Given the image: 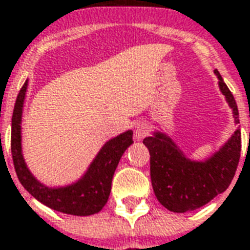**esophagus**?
Instances as JSON below:
<instances>
[{
	"instance_id": "esophagus-1",
	"label": "esophagus",
	"mask_w": 250,
	"mask_h": 250,
	"mask_svg": "<svg viewBox=\"0 0 250 250\" xmlns=\"http://www.w3.org/2000/svg\"><path fill=\"white\" fill-rule=\"evenodd\" d=\"M149 134V130H147V126L144 123H137L134 125V138L137 141H141L144 138L146 137Z\"/></svg>"
}]
</instances>
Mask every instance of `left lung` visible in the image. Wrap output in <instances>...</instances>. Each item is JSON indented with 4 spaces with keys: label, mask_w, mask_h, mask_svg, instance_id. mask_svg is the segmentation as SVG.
I'll list each match as a JSON object with an SVG mask.
<instances>
[{
    "label": "left lung",
    "mask_w": 250,
    "mask_h": 250,
    "mask_svg": "<svg viewBox=\"0 0 250 250\" xmlns=\"http://www.w3.org/2000/svg\"><path fill=\"white\" fill-rule=\"evenodd\" d=\"M220 90L232 107L234 123L238 124V109L233 94L217 70ZM150 153V178L156 197L167 210L185 213L204 207L217 194L225 192L237 170L241 153V130L205 161L188 158L172 138L154 132L143 141Z\"/></svg>",
    "instance_id": "8db88e82"
}]
</instances>
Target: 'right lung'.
I'll list each match as a JSON object with an SVG mask.
<instances>
[{"label":"right lung","instance_id":"obj_1","mask_svg":"<svg viewBox=\"0 0 250 250\" xmlns=\"http://www.w3.org/2000/svg\"><path fill=\"white\" fill-rule=\"evenodd\" d=\"M28 80L18 93L12 117V157L17 177L33 197L50 209L73 216H90L98 213L107 202L113 174L124 152L133 144V132L126 130L109 140L98 152L83 177L76 183L60 188H49L33 176L25 164L21 145L22 107Z\"/></svg>","mask_w":250,"mask_h":250}]
</instances>
